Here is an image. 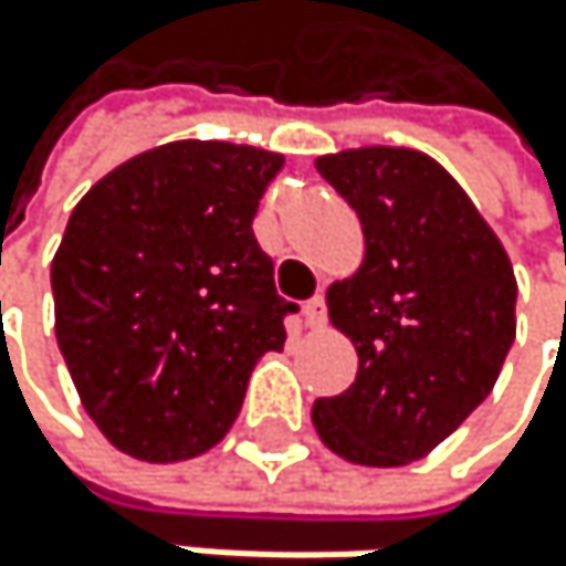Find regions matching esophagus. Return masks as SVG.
Instances as JSON below:
<instances>
[{
  "label": "esophagus",
  "mask_w": 566,
  "mask_h": 566,
  "mask_svg": "<svg viewBox=\"0 0 566 566\" xmlns=\"http://www.w3.org/2000/svg\"><path fill=\"white\" fill-rule=\"evenodd\" d=\"M302 315H305L308 329H322V325H325V302H322V295H315L312 302H305Z\"/></svg>",
  "instance_id": "34e87169"
}]
</instances>
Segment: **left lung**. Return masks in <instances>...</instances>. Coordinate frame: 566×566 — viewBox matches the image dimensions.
<instances>
[{"label": "left lung", "instance_id": "obj_1", "mask_svg": "<svg viewBox=\"0 0 566 566\" xmlns=\"http://www.w3.org/2000/svg\"><path fill=\"white\" fill-rule=\"evenodd\" d=\"M315 169L356 210L363 261L325 292L356 380L315 400L312 424L353 465H410L495 387L516 339L513 261L459 179L418 148H343Z\"/></svg>", "mask_w": 566, "mask_h": 566}]
</instances>
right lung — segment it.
<instances>
[{
  "instance_id": "1",
  "label": "right lung",
  "mask_w": 566,
  "mask_h": 566,
  "mask_svg": "<svg viewBox=\"0 0 566 566\" xmlns=\"http://www.w3.org/2000/svg\"><path fill=\"white\" fill-rule=\"evenodd\" d=\"M285 156L166 142L97 179L53 254V329L91 421L138 462L223 441L264 353L285 346L274 264L251 230Z\"/></svg>"
}]
</instances>
